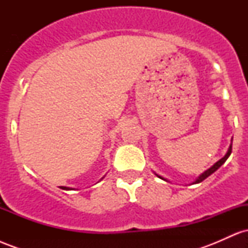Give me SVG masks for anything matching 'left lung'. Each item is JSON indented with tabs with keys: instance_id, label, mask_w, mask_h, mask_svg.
Returning <instances> with one entry per match:
<instances>
[{
	"instance_id": "1",
	"label": "left lung",
	"mask_w": 248,
	"mask_h": 248,
	"mask_svg": "<svg viewBox=\"0 0 248 248\" xmlns=\"http://www.w3.org/2000/svg\"><path fill=\"white\" fill-rule=\"evenodd\" d=\"M233 139V138H232ZM231 153H232V143L231 144H230V147H229V150H227V153L226 154H225V156H224V157H221L220 158V160H219L218 162H216V163L215 164H213V166L211 167V168H209V169H207L206 170V171H204L203 173H202V175H199V177L197 178V179H196V181L195 182H193V184H197V183H201V182H203L204 181V179H205V178H207V177H209V176L210 175H212V173L213 172H215L216 171V170H218L219 169V168H220L221 166H223V164L225 163V162H226V160H227V158H229V156L230 155H231ZM156 176H157V177H160L161 179H164V181H167V179L166 178H163V177H162V176H158L157 175V173H156Z\"/></svg>"
}]
</instances>
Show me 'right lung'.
Returning a JSON list of instances; mask_svg holds the SVG:
<instances>
[{
    "label": "right lung",
    "mask_w": 248,
    "mask_h": 248,
    "mask_svg": "<svg viewBox=\"0 0 248 248\" xmlns=\"http://www.w3.org/2000/svg\"><path fill=\"white\" fill-rule=\"evenodd\" d=\"M62 189H64V190H73V189H71V187H66V186H62Z\"/></svg>",
    "instance_id": "right-lung-1"
}]
</instances>
